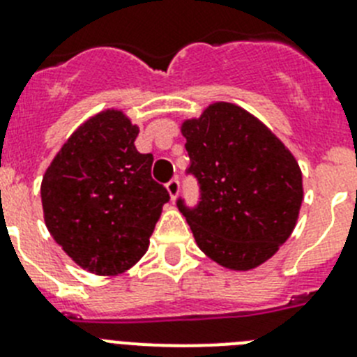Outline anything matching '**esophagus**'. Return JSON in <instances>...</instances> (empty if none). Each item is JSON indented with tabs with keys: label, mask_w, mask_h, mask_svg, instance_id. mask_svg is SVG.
Segmentation results:
<instances>
[{
	"label": "esophagus",
	"mask_w": 357,
	"mask_h": 357,
	"mask_svg": "<svg viewBox=\"0 0 357 357\" xmlns=\"http://www.w3.org/2000/svg\"><path fill=\"white\" fill-rule=\"evenodd\" d=\"M166 189H168L169 197H172V200H175L176 195H178V191H181V181L176 178V176H173L172 181L166 184Z\"/></svg>",
	"instance_id": "obj_1"
}]
</instances>
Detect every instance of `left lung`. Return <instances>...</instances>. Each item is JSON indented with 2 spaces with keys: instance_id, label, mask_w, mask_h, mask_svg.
<instances>
[{
  "instance_id": "8db88e82",
  "label": "left lung",
  "mask_w": 357,
  "mask_h": 357,
  "mask_svg": "<svg viewBox=\"0 0 357 357\" xmlns=\"http://www.w3.org/2000/svg\"><path fill=\"white\" fill-rule=\"evenodd\" d=\"M188 175L200 198H176L197 245L232 270L270 259L295 229L302 206V173L288 148L259 119L232 103H213L182 125Z\"/></svg>"
}]
</instances>
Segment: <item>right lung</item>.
Wrapping results in <instances>:
<instances>
[{"instance_id": "add662e5", "label": "right lung", "mask_w": 357, "mask_h": 357, "mask_svg": "<svg viewBox=\"0 0 357 357\" xmlns=\"http://www.w3.org/2000/svg\"><path fill=\"white\" fill-rule=\"evenodd\" d=\"M139 128L105 110L73 132L40 185L46 227L78 266L116 275L150 245L168 189L151 178V153H139Z\"/></svg>"}]
</instances>
